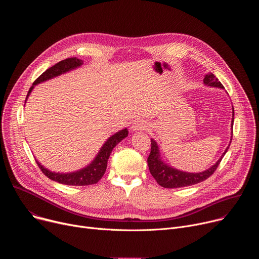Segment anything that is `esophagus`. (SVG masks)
Instances as JSON below:
<instances>
[{"mask_svg": "<svg viewBox=\"0 0 259 259\" xmlns=\"http://www.w3.org/2000/svg\"><path fill=\"white\" fill-rule=\"evenodd\" d=\"M149 128V123L144 120H138L135 121L132 126H131V130L132 131H139V130H146Z\"/></svg>", "mask_w": 259, "mask_h": 259, "instance_id": "1", "label": "esophagus"}]
</instances>
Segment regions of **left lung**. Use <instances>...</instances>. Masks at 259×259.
Wrapping results in <instances>:
<instances>
[{
    "instance_id": "1",
    "label": "left lung",
    "mask_w": 259,
    "mask_h": 259,
    "mask_svg": "<svg viewBox=\"0 0 259 259\" xmlns=\"http://www.w3.org/2000/svg\"><path fill=\"white\" fill-rule=\"evenodd\" d=\"M203 81L206 86L216 87V88H221V89L225 88L223 86V84H221L218 81V79L211 72L207 73V75L204 77ZM234 113L235 112H234V107H233V119H232V124H231L232 129H233V125H234ZM232 138H233V131H232V136H231V142H232ZM151 141H152L151 154H150L149 158H147L149 169H150L151 174L157 180V182L160 184V186L163 188H166V189H176V188L193 186V184L200 183L201 181H204L205 179L210 177L214 173V171L217 169L219 163L221 162V160H223L224 156L226 155V153L228 152V150L230 149V145H231V142H230L229 146L227 147V150L224 152L223 155H221L219 160L214 165H212L210 168H208L202 172L192 173V172H186V171L178 170V169L168 165L167 163H165L162 160L160 149H159V145H158L157 141L153 138L151 139Z\"/></svg>"
}]
</instances>
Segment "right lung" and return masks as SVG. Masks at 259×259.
I'll list each match as a JSON object with an SVG mask.
<instances>
[{"mask_svg":"<svg viewBox=\"0 0 259 259\" xmlns=\"http://www.w3.org/2000/svg\"><path fill=\"white\" fill-rule=\"evenodd\" d=\"M82 65H83V60L78 59L76 57H72V58H66L64 60H61L55 65L51 66L50 68L45 70L42 75L33 82L32 86L28 90L25 102L35 85L44 83L53 78H56L62 75V73L79 68ZM128 133H129L128 129L125 128L116 132L110 137H108L106 141L103 143V145L101 146V149L99 150L95 158L93 159V161L90 164H88L86 167L79 169L77 171L67 172V173L53 172L45 168L40 162H38V160H36V164L39 165L42 172L51 180H54L62 184H67V186H78V187L90 186V184H94L101 179V177L105 173L107 161L110 154H112V151L114 150V147L119 142H121L124 138H126L128 136Z\"/></svg>","mask_w":259,"mask_h":259,"instance_id":"add662e5","label":"right lung"}]
</instances>
